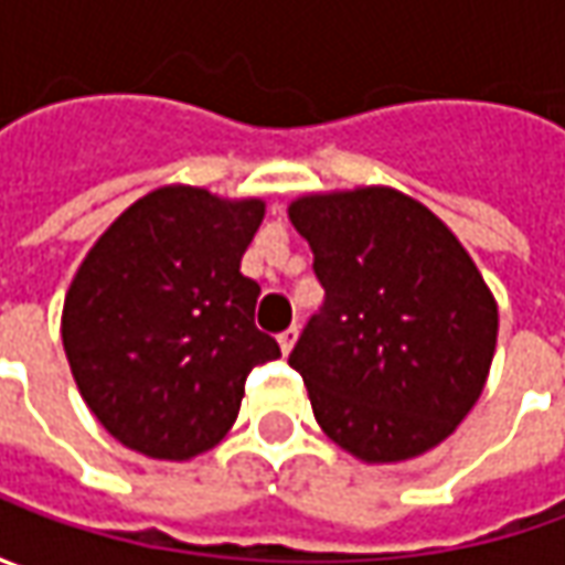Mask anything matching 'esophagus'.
<instances>
[{"instance_id":"esophagus-1","label":"esophagus","mask_w":565,"mask_h":565,"mask_svg":"<svg viewBox=\"0 0 565 565\" xmlns=\"http://www.w3.org/2000/svg\"><path fill=\"white\" fill-rule=\"evenodd\" d=\"M295 342H298V327H289L286 333H279V349H282V355H289V352H292Z\"/></svg>"}]
</instances>
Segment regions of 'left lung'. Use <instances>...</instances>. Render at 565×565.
<instances>
[{"label":"left lung","mask_w":565,"mask_h":565,"mask_svg":"<svg viewBox=\"0 0 565 565\" xmlns=\"http://www.w3.org/2000/svg\"><path fill=\"white\" fill-rule=\"evenodd\" d=\"M289 220L327 292L289 355L323 434L364 462L444 444L497 349V301L468 250L393 188L308 194Z\"/></svg>","instance_id":"8db88e82"}]
</instances>
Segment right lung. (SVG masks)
<instances>
[{"label": "right lung", "mask_w": 565, "mask_h": 565, "mask_svg": "<svg viewBox=\"0 0 565 565\" xmlns=\"http://www.w3.org/2000/svg\"><path fill=\"white\" fill-rule=\"evenodd\" d=\"M264 201L169 185L135 201L77 267L62 345L77 390L121 446L182 462L238 418L250 367L279 359L254 327L242 254Z\"/></svg>", "instance_id": "obj_1"}]
</instances>
